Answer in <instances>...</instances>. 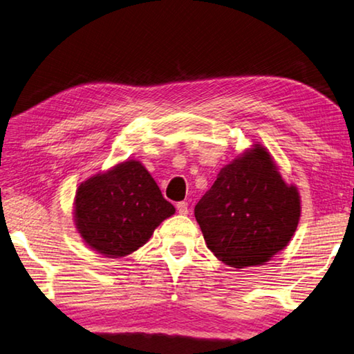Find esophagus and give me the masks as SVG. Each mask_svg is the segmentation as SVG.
Here are the masks:
<instances>
[{"label":"esophagus","instance_id":"obj_1","mask_svg":"<svg viewBox=\"0 0 354 354\" xmlns=\"http://www.w3.org/2000/svg\"><path fill=\"white\" fill-rule=\"evenodd\" d=\"M176 208H177V211H178V214H188V203L186 202H178L177 205H176Z\"/></svg>","mask_w":354,"mask_h":354}]
</instances>
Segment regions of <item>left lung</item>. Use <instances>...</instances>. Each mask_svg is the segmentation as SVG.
<instances>
[{
	"label": "left lung",
	"mask_w": 354,
	"mask_h": 354,
	"mask_svg": "<svg viewBox=\"0 0 354 354\" xmlns=\"http://www.w3.org/2000/svg\"><path fill=\"white\" fill-rule=\"evenodd\" d=\"M205 242L223 263L262 265L283 250L301 217V197L263 146L226 165L194 208Z\"/></svg>",
	"instance_id": "left-lung-1"
}]
</instances>
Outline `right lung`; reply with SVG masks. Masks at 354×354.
<instances>
[{
    "label": "right lung",
    "mask_w": 354,
    "mask_h": 354,
    "mask_svg": "<svg viewBox=\"0 0 354 354\" xmlns=\"http://www.w3.org/2000/svg\"><path fill=\"white\" fill-rule=\"evenodd\" d=\"M174 212L154 178L136 160L86 180L75 196L77 231L91 248L108 257L138 250Z\"/></svg>",
    "instance_id": "add662e5"
}]
</instances>
